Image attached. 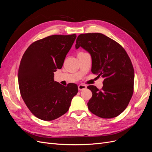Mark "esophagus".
<instances>
[{
    "label": "esophagus",
    "instance_id": "1",
    "mask_svg": "<svg viewBox=\"0 0 152 152\" xmlns=\"http://www.w3.org/2000/svg\"><path fill=\"white\" fill-rule=\"evenodd\" d=\"M78 88H79V91H82V90H84L87 88V86L83 84H80L78 86Z\"/></svg>",
    "mask_w": 152,
    "mask_h": 152
}]
</instances>
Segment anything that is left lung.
<instances>
[{
    "mask_svg": "<svg viewBox=\"0 0 152 152\" xmlns=\"http://www.w3.org/2000/svg\"><path fill=\"white\" fill-rule=\"evenodd\" d=\"M85 49L91 56V72L103 79L99 91L94 86L87 106L91 112L101 118L119 115L127 108L133 94L134 71L126 51L115 41L102 34H80L75 48Z\"/></svg>",
    "mask_w": 152,
    "mask_h": 152,
    "instance_id": "obj_1",
    "label": "left lung"
}]
</instances>
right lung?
<instances>
[{
  "label": "right lung",
  "instance_id": "obj_1",
  "mask_svg": "<svg viewBox=\"0 0 152 152\" xmlns=\"http://www.w3.org/2000/svg\"><path fill=\"white\" fill-rule=\"evenodd\" d=\"M75 34L54 35L35 41L26 50L18 70L21 96L30 111L43 121L56 119L68 112L78 93L75 84L63 86L54 80L61 69Z\"/></svg>",
  "mask_w": 152,
  "mask_h": 152
}]
</instances>
